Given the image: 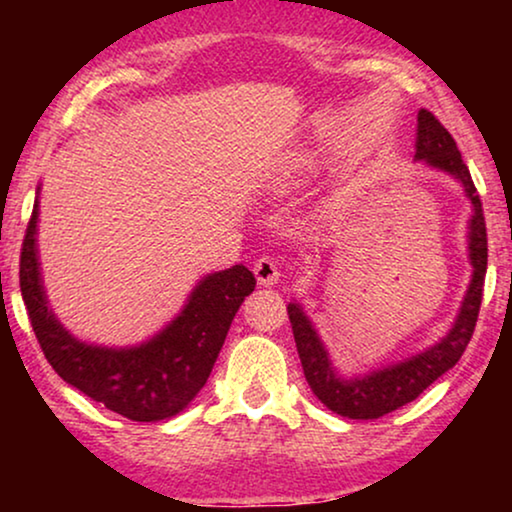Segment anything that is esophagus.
I'll return each mask as SVG.
<instances>
[{
	"label": "esophagus",
	"mask_w": 512,
	"mask_h": 512,
	"mask_svg": "<svg viewBox=\"0 0 512 512\" xmlns=\"http://www.w3.org/2000/svg\"><path fill=\"white\" fill-rule=\"evenodd\" d=\"M254 275L258 279V284H263V286L277 284L279 282V265L275 258H270V256L258 258V261L254 263Z\"/></svg>",
	"instance_id": "esophagus-1"
}]
</instances>
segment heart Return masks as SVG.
Wrapping results in <instances>:
<instances>
[{
  "mask_svg": "<svg viewBox=\"0 0 512 512\" xmlns=\"http://www.w3.org/2000/svg\"><path fill=\"white\" fill-rule=\"evenodd\" d=\"M305 179V167L300 165V167H293L291 172H286V177L282 179V184L284 186H296L298 181H303Z\"/></svg>",
  "mask_w": 512,
  "mask_h": 512,
  "instance_id": "heart-1",
  "label": "heart"
}]
</instances>
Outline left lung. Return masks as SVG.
Returning a JSON list of instances; mask_svg holds the SVG:
<instances>
[{
    "label": "left lung",
    "instance_id": "1",
    "mask_svg": "<svg viewBox=\"0 0 512 512\" xmlns=\"http://www.w3.org/2000/svg\"><path fill=\"white\" fill-rule=\"evenodd\" d=\"M415 149V160H424L429 167L452 174L464 186L468 200H471L473 216L471 223H468V258H471L473 265L471 284H468L454 326L443 340L424 349L422 354L410 356V359L382 370H373L368 375L352 377V380L340 377L338 370L333 368L324 342L314 331L312 321L303 312L300 303H289L286 310H289L305 380L314 391V396L340 417L377 419L403 408L405 403L415 401L429 384L436 382L440 375L447 373L461 359L475 331V321H478L482 286H485L487 272V228L480 195L475 191L471 172L461 160L457 142L443 128V123L426 109H419L417 114Z\"/></svg>",
    "mask_w": 512,
    "mask_h": 512
}]
</instances>
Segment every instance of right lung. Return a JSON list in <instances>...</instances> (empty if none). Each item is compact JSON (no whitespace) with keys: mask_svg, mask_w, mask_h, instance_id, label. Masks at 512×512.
<instances>
[{"mask_svg":"<svg viewBox=\"0 0 512 512\" xmlns=\"http://www.w3.org/2000/svg\"><path fill=\"white\" fill-rule=\"evenodd\" d=\"M39 191L20 251V293L41 352L67 384L132 419L174 417L205 387L235 312L254 291L249 268L212 272L188 296L184 310L151 340L135 347H100L76 340L60 324L44 291L37 254Z\"/></svg>","mask_w":512,"mask_h":512,"instance_id":"1","label":"right lung"}]
</instances>
